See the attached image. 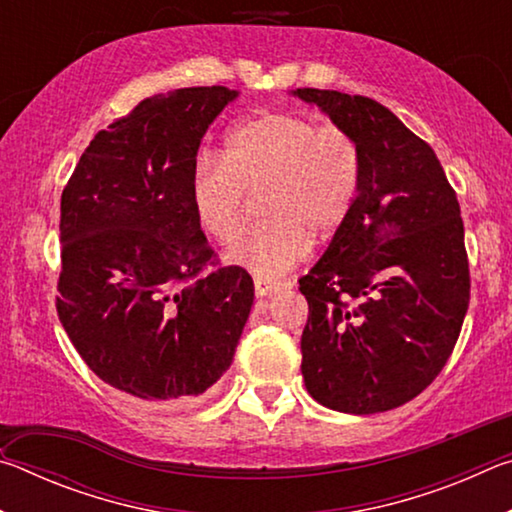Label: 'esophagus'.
Instances as JSON below:
<instances>
[{
  "label": "esophagus",
  "mask_w": 512,
  "mask_h": 512,
  "mask_svg": "<svg viewBox=\"0 0 512 512\" xmlns=\"http://www.w3.org/2000/svg\"><path fill=\"white\" fill-rule=\"evenodd\" d=\"M280 291V284L277 282H271V280H255V296L257 298H268V296H273V293H277Z\"/></svg>",
  "instance_id": "1"
}]
</instances>
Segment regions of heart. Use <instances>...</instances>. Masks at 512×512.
I'll list each match as a JSON object with an SVG mask.
<instances>
[{
    "label": "heart",
    "mask_w": 512,
    "mask_h": 512,
    "mask_svg": "<svg viewBox=\"0 0 512 512\" xmlns=\"http://www.w3.org/2000/svg\"><path fill=\"white\" fill-rule=\"evenodd\" d=\"M361 160L339 128H320L293 112H259L225 137L223 158L201 153L192 203L198 225L219 244L244 230L248 194H259L264 221L228 253V262L259 280L289 271L311 239H332L357 205Z\"/></svg>",
    "instance_id": "b5f03b06"
}]
</instances>
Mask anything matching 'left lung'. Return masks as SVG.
Returning <instances> with one entry per match:
<instances>
[{
	"label": "left lung",
	"instance_id": "1",
	"mask_svg": "<svg viewBox=\"0 0 512 512\" xmlns=\"http://www.w3.org/2000/svg\"><path fill=\"white\" fill-rule=\"evenodd\" d=\"M291 94L350 135L361 160L348 223L300 277L309 302L302 377L332 411H391L438 377L461 334L470 305L461 207L431 146L381 103L336 90Z\"/></svg>",
	"mask_w": 512,
	"mask_h": 512
}]
</instances>
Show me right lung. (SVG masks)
<instances>
[{"label":"right lung","mask_w":512,"mask_h":512,"mask_svg":"<svg viewBox=\"0 0 512 512\" xmlns=\"http://www.w3.org/2000/svg\"><path fill=\"white\" fill-rule=\"evenodd\" d=\"M239 97L223 85L137 103L94 135L60 198L56 309L99 379L149 404H187L221 379L253 307L239 266L205 271L198 146Z\"/></svg>","instance_id":"right-lung-1"}]
</instances>
